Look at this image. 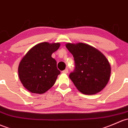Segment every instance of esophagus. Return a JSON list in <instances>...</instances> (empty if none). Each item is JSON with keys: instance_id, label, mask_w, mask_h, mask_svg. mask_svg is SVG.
Masks as SVG:
<instances>
[{"instance_id": "esophagus-1", "label": "esophagus", "mask_w": 128, "mask_h": 128, "mask_svg": "<svg viewBox=\"0 0 128 128\" xmlns=\"http://www.w3.org/2000/svg\"><path fill=\"white\" fill-rule=\"evenodd\" d=\"M68 68H66L65 70H64L62 71V72L64 74H68Z\"/></svg>"}]
</instances>
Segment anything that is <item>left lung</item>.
Returning a JSON list of instances; mask_svg holds the SVG:
<instances>
[{
	"mask_svg": "<svg viewBox=\"0 0 128 128\" xmlns=\"http://www.w3.org/2000/svg\"><path fill=\"white\" fill-rule=\"evenodd\" d=\"M73 55L75 68L69 78L76 88L84 94H94L105 88L109 80L111 68L104 55L87 44H68Z\"/></svg>",
	"mask_w": 128,
	"mask_h": 128,
	"instance_id": "left-lung-1",
	"label": "left lung"
}]
</instances>
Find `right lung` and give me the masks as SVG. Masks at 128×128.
Returning <instances> with one entry per match:
<instances>
[{"mask_svg":"<svg viewBox=\"0 0 128 128\" xmlns=\"http://www.w3.org/2000/svg\"><path fill=\"white\" fill-rule=\"evenodd\" d=\"M60 44L43 42L32 47L20 62L18 75L21 83L32 93L42 94L54 84L60 72L52 54Z\"/></svg>","mask_w":128,"mask_h":128,"instance_id":"right-lung-1","label":"right lung"}]
</instances>
